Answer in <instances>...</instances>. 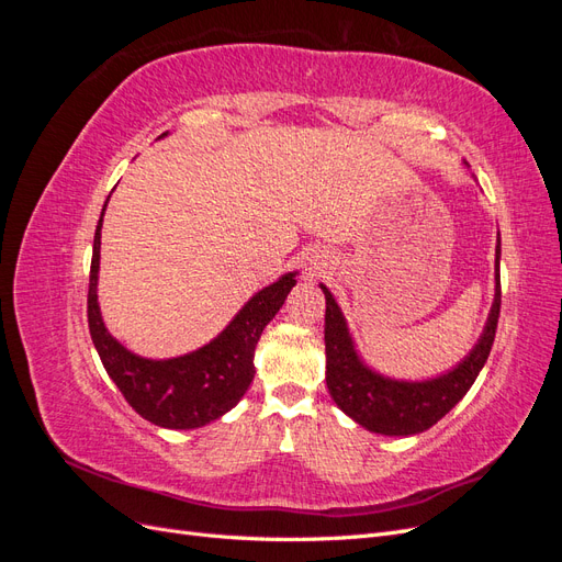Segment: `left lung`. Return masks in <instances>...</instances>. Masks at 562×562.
Masks as SVG:
<instances>
[{
    "mask_svg": "<svg viewBox=\"0 0 562 562\" xmlns=\"http://www.w3.org/2000/svg\"><path fill=\"white\" fill-rule=\"evenodd\" d=\"M499 255L502 244L497 239L495 300L479 342L454 368L429 380H396L370 368L356 349L337 300L321 283V291L326 295V384L339 411L363 429L382 436H415L443 419L479 378L495 342L502 304Z\"/></svg>",
    "mask_w": 562,
    "mask_h": 562,
    "instance_id": "8db88e82",
    "label": "left lung"
}]
</instances>
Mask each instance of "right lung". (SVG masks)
Listing matches in <instances>:
<instances>
[{"label":"right lung","mask_w":562,"mask_h":562,"mask_svg":"<svg viewBox=\"0 0 562 562\" xmlns=\"http://www.w3.org/2000/svg\"><path fill=\"white\" fill-rule=\"evenodd\" d=\"M108 201L95 227L89 277V330L95 351L112 382L140 417L164 429L206 427L244 398L255 375V347L267 323L277 316L297 283V271H288L255 293L209 345L173 359H145L112 337L100 314V229Z\"/></svg>","instance_id":"obj_1"}]
</instances>
